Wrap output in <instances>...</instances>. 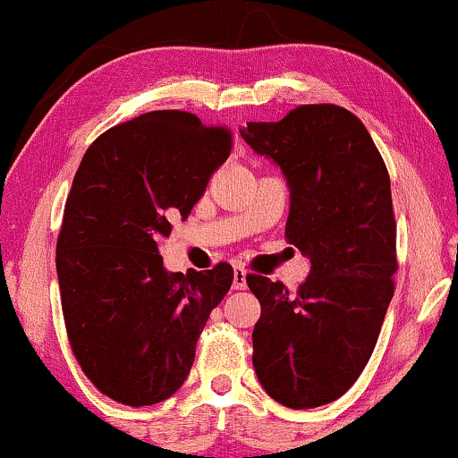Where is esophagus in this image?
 <instances>
[{
	"mask_svg": "<svg viewBox=\"0 0 458 458\" xmlns=\"http://www.w3.org/2000/svg\"><path fill=\"white\" fill-rule=\"evenodd\" d=\"M233 288L234 290H245L247 288V273H245V268H241V267L234 268Z\"/></svg>",
	"mask_w": 458,
	"mask_h": 458,
	"instance_id": "esophagus-1",
	"label": "esophagus"
}]
</instances>
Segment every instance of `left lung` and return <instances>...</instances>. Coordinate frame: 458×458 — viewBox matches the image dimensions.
I'll list each match as a JSON object with an SVG mask.
<instances>
[{
  "label": "left lung",
  "mask_w": 458,
  "mask_h": 458,
  "mask_svg": "<svg viewBox=\"0 0 458 458\" xmlns=\"http://www.w3.org/2000/svg\"><path fill=\"white\" fill-rule=\"evenodd\" d=\"M241 136L282 166L290 185L285 241L311 262L296 292L247 275L262 307L253 369L282 405H327L362 373L394 294L386 164L362 121L335 104H302L277 123H247Z\"/></svg>",
  "instance_id": "8db88e82"
}]
</instances>
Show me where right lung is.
Returning a JSON list of instances; mask_svg holds the SVG:
<instances>
[{"instance_id":"right-lung-1","label":"right lung","mask_w":458,"mask_h":458,"mask_svg":"<svg viewBox=\"0 0 458 458\" xmlns=\"http://www.w3.org/2000/svg\"><path fill=\"white\" fill-rule=\"evenodd\" d=\"M230 148L225 125L153 110L106 130L82 156L55 262L70 348L117 403L153 405L179 390L208 316L233 285L228 262L181 275L159 256Z\"/></svg>"}]
</instances>
